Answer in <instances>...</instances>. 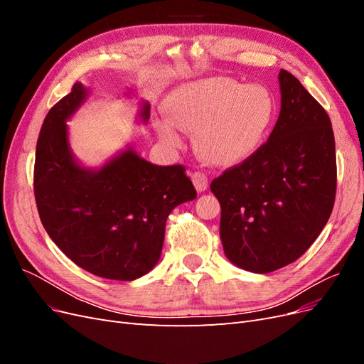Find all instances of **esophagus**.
I'll return each mask as SVG.
<instances>
[{"mask_svg":"<svg viewBox=\"0 0 364 364\" xmlns=\"http://www.w3.org/2000/svg\"><path fill=\"white\" fill-rule=\"evenodd\" d=\"M191 181L194 183V188L197 190V193H203L208 190V178L205 173L194 171L191 176Z\"/></svg>","mask_w":364,"mask_h":364,"instance_id":"34e87169","label":"esophagus"}]
</instances>
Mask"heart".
<instances>
[{
    "label": "heart",
    "instance_id": "b5f03b06",
    "mask_svg": "<svg viewBox=\"0 0 364 364\" xmlns=\"http://www.w3.org/2000/svg\"><path fill=\"white\" fill-rule=\"evenodd\" d=\"M168 123L158 135L170 147L181 144L178 127L194 134V150L211 165L245 161L266 139L274 121L277 105L266 87L230 79H208L183 85L165 102Z\"/></svg>",
    "mask_w": 364,
    "mask_h": 364
}]
</instances>
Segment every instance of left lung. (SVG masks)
Returning <instances> with one entry per match:
<instances>
[{
	"mask_svg": "<svg viewBox=\"0 0 364 364\" xmlns=\"http://www.w3.org/2000/svg\"><path fill=\"white\" fill-rule=\"evenodd\" d=\"M279 90L281 112L266 144L211 182L222 206L225 255L253 273L278 270L304 255L336 199L331 119L285 70Z\"/></svg>",
	"mask_w": 364,
	"mask_h": 364,
	"instance_id": "obj_1",
	"label": "left lung"
}]
</instances>
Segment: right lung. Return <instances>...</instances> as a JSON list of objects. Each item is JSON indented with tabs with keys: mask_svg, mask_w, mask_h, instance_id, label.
I'll use <instances>...</instances> for the list:
<instances>
[{
	"mask_svg": "<svg viewBox=\"0 0 364 364\" xmlns=\"http://www.w3.org/2000/svg\"><path fill=\"white\" fill-rule=\"evenodd\" d=\"M87 97L90 90L74 83L43 119L35 162L39 217L77 266L100 278L134 281L158 264L168 214L197 194L182 165L159 167L132 146L100 168L77 161L67 121ZM138 118L142 124L150 118L144 100Z\"/></svg>",
	"mask_w": 364,
	"mask_h": 364,
	"instance_id": "obj_1",
	"label": "right lung"
}]
</instances>
